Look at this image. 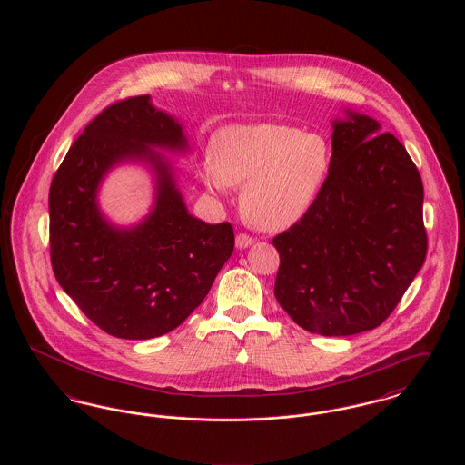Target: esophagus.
I'll list each match as a JSON object with an SVG mask.
<instances>
[{
	"instance_id": "esophagus-1",
	"label": "esophagus",
	"mask_w": 465,
	"mask_h": 465,
	"mask_svg": "<svg viewBox=\"0 0 465 465\" xmlns=\"http://www.w3.org/2000/svg\"><path fill=\"white\" fill-rule=\"evenodd\" d=\"M251 243H254V239L249 237L247 233H239V235L235 237V245H237L239 249H245V247H249Z\"/></svg>"
}]
</instances>
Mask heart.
<instances>
[{
  "label": "heart",
  "mask_w": 465,
  "mask_h": 465,
  "mask_svg": "<svg viewBox=\"0 0 465 465\" xmlns=\"http://www.w3.org/2000/svg\"><path fill=\"white\" fill-rule=\"evenodd\" d=\"M331 146L321 134L286 124H237L214 134L202 177L211 190L243 184L241 209L260 230L300 222L331 171Z\"/></svg>",
  "instance_id": "obj_1"
}]
</instances>
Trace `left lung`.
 Returning <instances> with one entry per match:
<instances>
[{"label": "left lung", "mask_w": 465, "mask_h": 465, "mask_svg": "<svg viewBox=\"0 0 465 465\" xmlns=\"http://www.w3.org/2000/svg\"><path fill=\"white\" fill-rule=\"evenodd\" d=\"M332 122L330 176L309 213L273 239L275 298L310 332L351 336L398 307L427 254L423 184L406 148L359 113Z\"/></svg>", "instance_id": "8db88e82"}]
</instances>
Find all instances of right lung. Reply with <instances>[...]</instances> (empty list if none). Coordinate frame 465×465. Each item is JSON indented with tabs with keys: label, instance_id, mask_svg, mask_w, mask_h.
<instances>
[{
	"label": "right lung",
	"instance_id": "add662e5",
	"mask_svg": "<svg viewBox=\"0 0 465 465\" xmlns=\"http://www.w3.org/2000/svg\"><path fill=\"white\" fill-rule=\"evenodd\" d=\"M152 148L184 152L186 137L150 95L101 111L73 143L50 184V262L57 282L90 321L116 338L148 340L176 330L199 307L233 252L230 223L193 218L167 160ZM150 161L154 211L137 227L102 216L96 190L113 164Z\"/></svg>",
	"mask_w": 465,
	"mask_h": 465
}]
</instances>
